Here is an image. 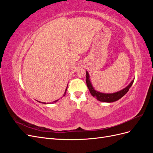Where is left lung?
<instances>
[{"label":"left lung","instance_id":"8db88e82","mask_svg":"<svg viewBox=\"0 0 153 153\" xmlns=\"http://www.w3.org/2000/svg\"><path fill=\"white\" fill-rule=\"evenodd\" d=\"M133 82H134V79L126 87H125L124 89H123L121 91H119L118 92H114V93H111V94L102 93V92L96 91L94 89V87H92L91 80L89 79V73H88L87 71H86V84L91 95L93 97H95V98L100 101H102V102L111 103V102H114V101H116L119 99H121L123 96H124L127 93L129 89V88L131 87Z\"/></svg>","mask_w":153,"mask_h":153}]
</instances>
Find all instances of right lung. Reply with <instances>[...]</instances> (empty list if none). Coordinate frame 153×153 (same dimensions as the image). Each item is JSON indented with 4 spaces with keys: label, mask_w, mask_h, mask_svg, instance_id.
I'll use <instances>...</instances> for the list:
<instances>
[{
    "label": "right lung",
    "mask_w": 153,
    "mask_h": 153,
    "mask_svg": "<svg viewBox=\"0 0 153 153\" xmlns=\"http://www.w3.org/2000/svg\"><path fill=\"white\" fill-rule=\"evenodd\" d=\"M67 88H68V86H67V87H66V90H65V92H64V94L63 96H65V94H66V91H67ZM58 100H55V101H54L53 103H55V102H57V101Z\"/></svg>",
    "instance_id": "add662e5"
}]
</instances>
